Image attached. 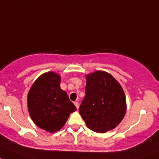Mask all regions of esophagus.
<instances>
[{
    "label": "esophagus",
    "instance_id": "1",
    "mask_svg": "<svg viewBox=\"0 0 159 159\" xmlns=\"http://www.w3.org/2000/svg\"><path fill=\"white\" fill-rule=\"evenodd\" d=\"M74 105L75 106H76V109H79V103H78V102H74Z\"/></svg>",
    "mask_w": 159,
    "mask_h": 159
}]
</instances>
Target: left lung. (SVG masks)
I'll return each mask as SVG.
<instances>
[{
    "mask_svg": "<svg viewBox=\"0 0 159 159\" xmlns=\"http://www.w3.org/2000/svg\"><path fill=\"white\" fill-rule=\"evenodd\" d=\"M86 79L80 115L93 132L105 133L115 129L126 112L125 95L120 83L105 71L86 74Z\"/></svg>",
    "mask_w": 159,
    "mask_h": 159,
    "instance_id": "left-lung-1",
    "label": "left lung"
}]
</instances>
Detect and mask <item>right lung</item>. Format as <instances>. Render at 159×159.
I'll return each mask as SVG.
<instances>
[{"label":"right lung","instance_id":"1","mask_svg":"<svg viewBox=\"0 0 159 159\" xmlns=\"http://www.w3.org/2000/svg\"><path fill=\"white\" fill-rule=\"evenodd\" d=\"M60 80L55 72L43 73L27 94V108L33 122L51 133L63 128L70 113L76 110L67 93L60 88Z\"/></svg>","mask_w":159,"mask_h":159}]
</instances>
